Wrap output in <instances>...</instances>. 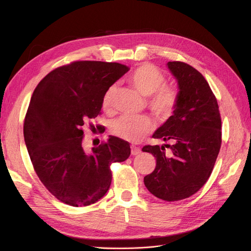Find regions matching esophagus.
Wrapping results in <instances>:
<instances>
[{
  "instance_id": "obj_1",
  "label": "esophagus",
  "mask_w": 251,
  "mask_h": 251,
  "mask_svg": "<svg viewBox=\"0 0 251 251\" xmlns=\"http://www.w3.org/2000/svg\"><path fill=\"white\" fill-rule=\"evenodd\" d=\"M141 153V149L138 147H131V155H138V154Z\"/></svg>"
}]
</instances>
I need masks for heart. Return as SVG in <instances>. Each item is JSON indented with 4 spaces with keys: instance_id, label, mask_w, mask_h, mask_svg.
Instances as JSON below:
<instances>
[{
    "instance_id": "1",
    "label": "heart",
    "mask_w": 251,
    "mask_h": 251,
    "mask_svg": "<svg viewBox=\"0 0 251 251\" xmlns=\"http://www.w3.org/2000/svg\"><path fill=\"white\" fill-rule=\"evenodd\" d=\"M129 81L138 92L149 96L148 106L159 120H167L172 116L179 102V89L175 85H168L166 77L159 68L152 63H143L130 74ZM116 85L105 90L101 105L105 112L113 109L116 96ZM153 128L152 121L147 115H124L111 124V134L123 140L137 142L145 138Z\"/></svg>"
}]
</instances>
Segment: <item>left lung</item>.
<instances>
[{"label":"left lung","mask_w":251,"mask_h":251,"mask_svg":"<svg viewBox=\"0 0 251 251\" xmlns=\"http://www.w3.org/2000/svg\"><path fill=\"white\" fill-rule=\"evenodd\" d=\"M179 84V102L174 115L153 138L173 145L145 146L156 158L153 172L143 179L151 193L167 201L195 194L214 169L221 147V116L216 96L201 73L182 61H169ZM172 151L166 153L164 147Z\"/></svg>","instance_id":"left-lung-1"}]
</instances>
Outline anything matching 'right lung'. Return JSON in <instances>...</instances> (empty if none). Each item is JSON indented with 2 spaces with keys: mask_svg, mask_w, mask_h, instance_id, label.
<instances>
[{
  "mask_svg": "<svg viewBox=\"0 0 251 251\" xmlns=\"http://www.w3.org/2000/svg\"><path fill=\"white\" fill-rule=\"evenodd\" d=\"M128 70L116 62L73 61L34 89L24 122L25 146L41 182L67 205L99 201L111 185V164L130 155L129 143L113 136L92 152L82 145L84 123L101 114L104 92Z\"/></svg>",
  "mask_w": 251,
  "mask_h": 251,
  "instance_id": "right-lung-1",
  "label": "right lung"
}]
</instances>
